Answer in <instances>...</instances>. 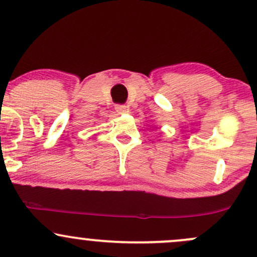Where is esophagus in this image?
Wrapping results in <instances>:
<instances>
[{
    "label": "esophagus",
    "instance_id": "1",
    "mask_svg": "<svg viewBox=\"0 0 257 257\" xmlns=\"http://www.w3.org/2000/svg\"><path fill=\"white\" fill-rule=\"evenodd\" d=\"M116 112L119 114H123V113H125V112H128V108H126L125 105H117Z\"/></svg>",
    "mask_w": 257,
    "mask_h": 257
}]
</instances>
